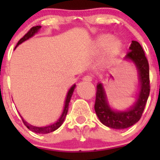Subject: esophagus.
<instances>
[{"label": "esophagus", "instance_id": "34e87169", "mask_svg": "<svg viewBox=\"0 0 160 160\" xmlns=\"http://www.w3.org/2000/svg\"><path fill=\"white\" fill-rule=\"evenodd\" d=\"M92 79L93 78L90 75H86L82 78L83 81H86V82H91L92 81Z\"/></svg>", "mask_w": 160, "mask_h": 160}]
</instances>
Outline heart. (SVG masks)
Listing matches in <instances>:
<instances>
[{
	"label": "heart",
	"instance_id": "heart-1",
	"mask_svg": "<svg viewBox=\"0 0 160 160\" xmlns=\"http://www.w3.org/2000/svg\"><path fill=\"white\" fill-rule=\"evenodd\" d=\"M94 48L97 52H101L106 49V56L111 58L118 54L122 49V42L118 39H113L111 35H102L96 39Z\"/></svg>",
	"mask_w": 160,
	"mask_h": 160
}]
</instances>
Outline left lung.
Instances as JSON below:
<instances>
[{"instance_id": "8db88e82", "label": "left lung", "mask_w": 160, "mask_h": 160, "mask_svg": "<svg viewBox=\"0 0 160 160\" xmlns=\"http://www.w3.org/2000/svg\"><path fill=\"white\" fill-rule=\"evenodd\" d=\"M135 63L139 74L140 91L135 103L129 110L115 111L111 108L107 100L102 83L97 85L94 110L100 122L113 129H125L133 126L140 119L150 94L149 64L142 46L136 41H132L129 51L125 57Z\"/></svg>"}]
</instances>
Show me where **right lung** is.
Listing matches in <instances>:
<instances>
[{
  "label": "right lung",
  "instance_id": "obj_1",
  "mask_svg": "<svg viewBox=\"0 0 160 160\" xmlns=\"http://www.w3.org/2000/svg\"><path fill=\"white\" fill-rule=\"evenodd\" d=\"M42 28V26L40 25H37V26H33V27L31 28L26 34L22 38H21L19 40V42H18L17 44L16 47L18 46H19L20 44L22 43L23 42L25 41L28 40L29 38H30L31 37H32L33 35L38 32L39 29ZM15 47V48H16ZM74 88H75V85H73V87L70 89V90L68 91V94L66 95V102H65V107H64V110H63V112L61 115V117L59 118V119L58 120L57 122H54L53 124H50L49 126H46V127H42V128H38V127H34V126H32L30 124L28 123L27 122H25V120L23 119V118L22 117V121H23L24 124L28 129H29L30 131H32V132H35V133H38V134H47V133H50V132H53V131H56L58 128H59L62 126V124L64 122L65 118H66V114H67L68 112V109H69V103H70V99H71V97H72V94H73V90H74Z\"/></svg>",
  "mask_w": 160,
  "mask_h": 160
}]
</instances>
